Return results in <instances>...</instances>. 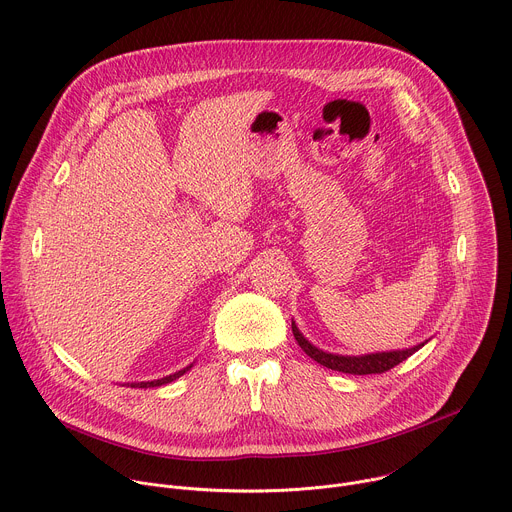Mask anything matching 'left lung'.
I'll return each instance as SVG.
<instances>
[{"instance_id": "obj_1", "label": "left lung", "mask_w": 512, "mask_h": 512, "mask_svg": "<svg viewBox=\"0 0 512 512\" xmlns=\"http://www.w3.org/2000/svg\"><path fill=\"white\" fill-rule=\"evenodd\" d=\"M291 329L297 339L299 348L317 364L335 370V372H344V374H354V376H368V374H382L398 366L400 362L408 360L412 354H416L424 344H428V339L424 344H418L414 348L406 350H394V352H376V354H362V356H339V354H329L319 348H315L309 339L299 331L295 321L291 319Z\"/></svg>"}]
</instances>
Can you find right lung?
<instances>
[{
  "label": "right lung",
  "mask_w": 512,
  "mask_h": 512,
  "mask_svg": "<svg viewBox=\"0 0 512 512\" xmlns=\"http://www.w3.org/2000/svg\"><path fill=\"white\" fill-rule=\"evenodd\" d=\"M191 368H193V364L187 366V368H183V370H179V372H175V374L158 378V380H150V382H128L126 386H130V388H158V386H164V384H168V382H175L177 378H181L183 374H187Z\"/></svg>",
  "instance_id": "obj_1"
}]
</instances>
